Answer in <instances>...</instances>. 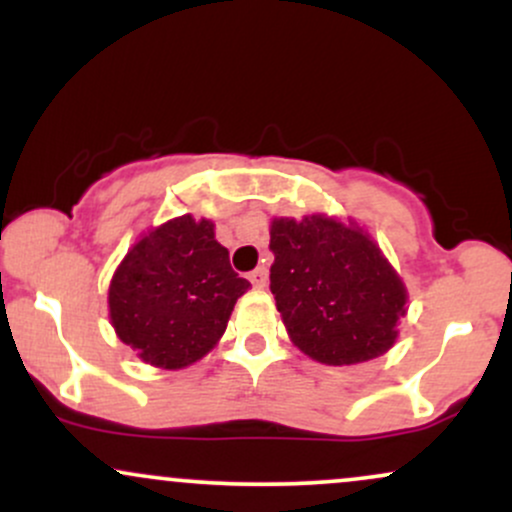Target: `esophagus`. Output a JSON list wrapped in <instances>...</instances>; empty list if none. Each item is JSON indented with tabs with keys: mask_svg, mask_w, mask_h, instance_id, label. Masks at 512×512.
I'll list each match as a JSON object with an SVG mask.
<instances>
[{
	"mask_svg": "<svg viewBox=\"0 0 512 512\" xmlns=\"http://www.w3.org/2000/svg\"><path fill=\"white\" fill-rule=\"evenodd\" d=\"M250 281H252V286H255V289H264V286H267V269L257 267L255 272L250 274Z\"/></svg>",
	"mask_w": 512,
	"mask_h": 512,
	"instance_id": "esophagus-1",
	"label": "esophagus"
}]
</instances>
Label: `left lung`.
Listing matches in <instances>:
<instances>
[{"mask_svg": "<svg viewBox=\"0 0 512 512\" xmlns=\"http://www.w3.org/2000/svg\"><path fill=\"white\" fill-rule=\"evenodd\" d=\"M269 289L293 346L325 366L387 354L407 315V286L354 219L279 216L269 226Z\"/></svg>", "mask_w": 512, "mask_h": 512, "instance_id": "8db88e82", "label": "left lung"}]
</instances>
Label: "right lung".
Segmentation results:
<instances>
[{
    "label": "right lung",
    "instance_id": "1",
    "mask_svg": "<svg viewBox=\"0 0 512 512\" xmlns=\"http://www.w3.org/2000/svg\"><path fill=\"white\" fill-rule=\"evenodd\" d=\"M248 289L216 240L214 221L182 214L146 231L117 264L110 325L144 363L180 370L219 344Z\"/></svg>",
    "mask_w": 512,
    "mask_h": 512
}]
</instances>
